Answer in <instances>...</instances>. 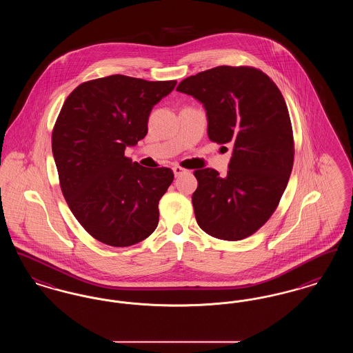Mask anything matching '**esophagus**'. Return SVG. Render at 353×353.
I'll return each instance as SVG.
<instances>
[{
  "instance_id": "1",
  "label": "esophagus",
  "mask_w": 353,
  "mask_h": 353,
  "mask_svg": "<svg viewBox=\"0 0 353 353\" xmlns=\"http://www.w3.org/2000/svg\"><path fill=\"white\" fill-rule=\"evenodd\" d=\"M185 172H186V169L181 168V167H179V165H174V167H173V173H174L176 177L180 176V174H183Z\"/></svg>"
}]
</instances>
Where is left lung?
I'll list each match as a JSON object with an SVG mask.
<instances>
[{"mask_svg": "<svg viewBox=\"0 0 353 353\" xmlns=\"http://www.w3.org/2000/svg\"><path fill=\"white\" fill-rule=\"evenodd\" d=\"M176 90L202 103L209 139L233 147L226 176L210 168L194 172L199 186L192 202L199 226L225 241L254 234L275 212L294 164L282 92L265 72L248 66L210 68Z\"/></svg>", "mask_w": 353, "mask_h": 353, "instance_id": "8db88e82", "label": "left lung"}]
</instances>
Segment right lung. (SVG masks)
I'll return each instance as SVG.
<instances>
[{
	"mask_svg": "<svg viewBox=\"0 0 353 353\" xmlns=\"http://www.w3.org/2000/svg\"><path fill=\"white\" fill-rule=\"evenodd\" d=\"M176 81L111 75L79 84L55 121L51 148L70 210L88 234L114 248L141 242L159 223L169 168H145L124 156L148 132L152 108Z\"/></svg>",
	"mask_w": 353,
	"mask_h": 353,
	"instance_id": "right-lung-1",
	"label": "right lung"
}]
</instances>
